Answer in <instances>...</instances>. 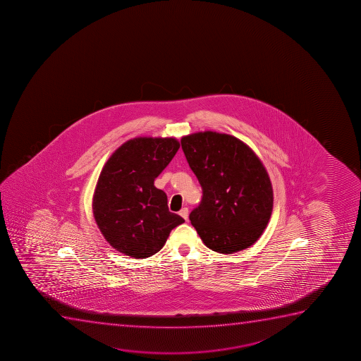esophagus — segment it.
Listing matches in <instances>:
<instances>
[{
  "label": "esophagus",
  "instance_id": "obj_1",
  "mask_svg": "<svg viewBox=\"0 0 361 361\" xmlns=\"http://www.w3.org/2000/svg\"><path fill=\"white\" fill-rule=\"evenodd\" d=\"M180 216H183L185 220L187 221V219H188V209L187 208H183L181 210H180Z\"/></svg>",
  "mask_w": 361,
  "mask_h": 361
}]
</instances>
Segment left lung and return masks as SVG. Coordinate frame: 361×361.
<instances>
[{
	"mask_svg": "<svg viewBox=\"0 0 361 361\" xmlns=\"http://www.w3.org/2000/svg\"><path fill=\"white\" fill-rule=\"evenodd\" d=\"M181 147L203 190L190 220L204 244L233 254L257 242L271 219L273 188L254 151L216 132L183 136Z\"/></svg>",
	"mask_w": 361,
	"mask_h": 361,
	"instance_id": "left-lung-1",
	"label": "left lung"
}]
</instances>
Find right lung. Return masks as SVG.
Segmentation results:
<instances>
[{"label": "right lung", "instance_id": "obj_1", "mask_svg": "<svg viewBox=\"0 0 361 361\" xmlns=\"http://www.w3.org/2000/svg\"><path fill=\"white\" fill-rule=\"evenodd\" d=\"M174 137H135L112 153L93 197L95 222L114 249L134 259L161 250L171 229L185 222L170 212L154 180L178 152Z\"/></svg>", "mask_w": 361, "mask_h": 361}]
</instances>
